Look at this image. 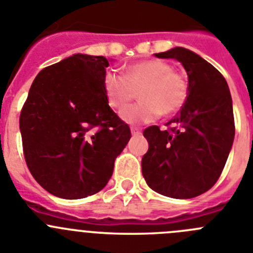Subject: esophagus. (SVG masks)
I'll return each mask as SVG.
<instances>
[{
	"label": "esophagus",
	"mask_w": 253,
	"mask_h": 253,
	"mask_svg": "<svg viewBox=\"0 0 253 253\" xmlns=\"http://www.w3.org/2000/svg\"><path fill=\"white\" fill-rule=\"evenodd\" d=\"M140 133H142L140 128H137V126H131V134H133V135H139Z\"/></svg>",
	"instance_id": "1"
}]
</instances>
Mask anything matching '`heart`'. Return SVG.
Here are the masks:
<instances>
[{"label": "heart", "mask_w": 253, "mask_h": 253, "mask_svg": "<svg viewBox=\"0 0 253 253\" xmlns=\"http://www.w3.org/2000/svg\"><path fill=\"white\" fill-rule=\"evenodd\" d=\"M104 91L109 105L122 110L135 91L140 101L126 107L122 118L130 124L149 123L158 116L177 113L186 102L189 82L186 76L161 59H144L125 68L124 75L109 71L104 77Z\"/></svg>", "instance_id": "1"}]
</instances>
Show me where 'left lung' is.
<instances>
[{"instance_id":"obj_1","label":"left lung","mask_w":253,"mask_h":253,"mask_svg":"<svg viewBox=\"0 0 253 253\" xmlns=\"http://www.w3.org/2000/svg\"><path fill=\"white\" fill-rule=\"evenodd\" d=\"M156 57L182 63L189 95L169 129L152 125L143 131L149 144L143 177L161 195L195 198L214 186L231 152L236 130L231 92L222 73L189 49L178 46Z\"/></svg>"}]
</instances>
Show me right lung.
I'll return each mask as SVG.
<instances>
[{"instance_id": "add662e5", "label": "right lung", "mask_w": 253, "mask_h": 253, "mask_svg": "<svg viewBox=\"0 0 253 253\" xmlns=\"http://www.w3.org/2000/svg\"><path fill=\"white\" fill-rule=\"evenodd\" d=\"M109 60L75 54L35 77L20 114L29 171L48 193L82 199L99 193L130 139V128L107 104Z\"/></svg>"}]
</instances>
